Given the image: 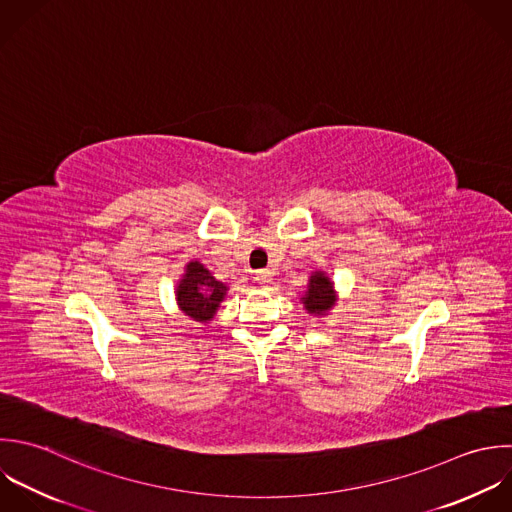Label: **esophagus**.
I'll return each mask as SVG.
<instances>
[{
    "label": "esophagus",
    "mask_w": 512,
    "mask_h": 512,
    "mask_svg": "<svg viewBox=\"0 0 512 512\" xmlns=\"http://www.w3.org/2000/svg\"><path fill=\"white\" fill-rule=\"evenodd\" d=\"M255 281L259 283V285H269L271 283V271H267V269H261V271H257L255 273Z\"/></svg>",
    "instance_id": "1"
}]
</instances>
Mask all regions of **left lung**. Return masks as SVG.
<instances>
[{
  "label": "left lung",
  "instance_id": "left-lung-1",
  "mask_svg": "<svg viewBox=\"0 0 512 512\" xmlns=\"http://www.w3.org/2000/svg\"><path fill=\"white\" fill-rule=\"evenodd\" d=\"M303 301H305V309L309 313L319 315V313L331 309V305H333V283L323 273H315L311 277L309 291L303 297Z\"/></svg>",
  "mask_w": 512,
  "mask_h": 512
}]
</instances>
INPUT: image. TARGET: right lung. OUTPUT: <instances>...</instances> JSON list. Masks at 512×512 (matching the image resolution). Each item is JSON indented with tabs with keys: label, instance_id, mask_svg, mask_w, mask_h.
I'll return each instance as SVG.
<instances>
[{
	"label": "right lung",
	"instance_id": "obj_1",
	"mask_svg": "<svg viewBox=\"0 0 512 512\" xmlns=\"http://www.w3.org/2000/svg\"><path fill=\"white\" fill-rule=\"evenodd\" d=\"M227 287L219 283L201 263L187 265V273L177 287L179 307L195 321H209L219 303L223 301Z\"/></svg>",
	"mask_w": 512,
	"mask_h": 512
}]
</instances>
